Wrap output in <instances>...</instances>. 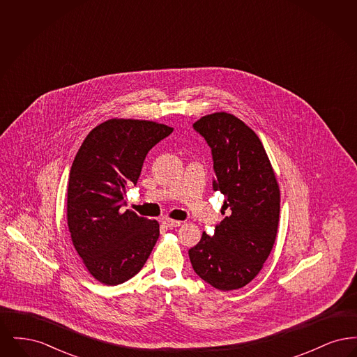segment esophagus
<instances>
[{
  "label": "esophagus",
  "mask_w": 357,
  "mask_h": 357,
  "mask_svg": "<svg viewBox=\"0 0 357 357\" xmlns=\"http://www.w3.org/2000/svg\"><path fill=\"white\" fill-rule=\"evenodd\" d=\"M163 225H165L166 227H170V229H174V227H179V226L182 225V222L174 221V220H170V218H166V220L163 221Z\"/></svg>",
  "instance_id": "obj_1"
}]
</instances>
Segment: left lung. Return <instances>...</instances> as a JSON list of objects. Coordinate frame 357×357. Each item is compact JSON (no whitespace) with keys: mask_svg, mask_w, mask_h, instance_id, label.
<instances>
[{"mask_svg":"<svg viewBox=\"0 0 357 357\" xmlns=\"http://www.w3.org/2000/svg\"><path fill=\"white\" fill-rule=\"evenodd\" d=\"M192 127L211 149L213 190L225 195L226 217L213 236L202 234L188 257L194 272L211 287L223 291L242 288L272 252L280 220V188L259 137L242 120L217 112Z\"/></svg>","mask_w":357,"mask_h":357,"instance_id":"8db88e82","label":"left lung"}]
</instances>
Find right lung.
<instances>
[{
	"mask_svg": "<svg viewBox=\"0 0 357 357\" xmlns=\"http://www.w3.org/2000/svg\"><path fill=\"white\" fill-rule=\"evenodd\" d=\"M174 128L155 121L111 119L85 137L69 172L67 218L77 255L104 285L140 272L159 237V223L120 208L146 155Z\"/></svg>",
	"mask_w": 357,
	"mask_h": 357,
	"instance_id": "obj_1",
	"label": "right lung"
}]
</instances>
